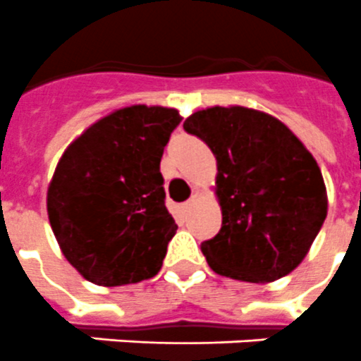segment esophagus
<instances>
[{
  "label": "esophagus",
  "mask_w": 361,
  "mask_h": 361,
  "mask_svg": "<svg viewBox=\"0 0 361 361\" xmlns=\"http://www.w3.org/2000/svg\"><path fill=\"white\" fill-rule=\"evenodd\" d=\"M196 200H198V198H196V195H192V196H190V198L187 200L185 204H183V209H185V211H187V209H190V207H192V205L196 204Z\"/></svg>",
  "instance_id": "1"
}]
</instances>
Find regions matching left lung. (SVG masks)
I'll return each instance as SVG.
<instances>
[{
    "mask_svg": "<svg viewBox=\"0 0 361 361\" xmlns=\"http://www.w3.org/2000/svg\"><path fill=\"white\" fill-rule=\"evenodd\" d=\"M183 128L216 157L222 227L202 242L209 266L246 283L288 275L326 218V189L316 159L281 121L242 106L196 111Z\"/></svg>",
    "mask_w": 361,
    "mask_h": 361,
    "instance_id": "1",
    "label": "left lung"
}]
</instances>
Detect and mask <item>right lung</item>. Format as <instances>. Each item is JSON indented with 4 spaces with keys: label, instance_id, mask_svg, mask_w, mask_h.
<instances>
[{
    "label": "right lung",
    "instance_id": "add662e5",
    "mask_svg": "<svg viewBox=\"0 0 361 361\" xmlns=\"http://www.w3.org/2000/svg\"><path fill=\"white\" fill-rule=\"evenodd\" d=\"M180 123L174 108L128 106L92 124L60 157L47 214L63 257L90 283L123 286L161 269L178 226L159 163Z\"/></svg>",
    "mask_w": 361,
    "mask_h": 361
}]
</instances>
